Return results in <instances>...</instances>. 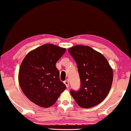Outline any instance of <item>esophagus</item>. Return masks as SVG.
Wrapping results in <instances>:
<instances>
[{
    "label": "esophagus",
    "instance_id": "34e87169",
    "mask_svg": "<svg viewBox=\"0 0 131 131\" xmlns=\"http://www.w3.org/2000/svg\"><path fill=\"white\" fill-rule=\"evenodd\" d=\"M64 83H65V85L66 86V87H67V88H69V81H68V79H66L65 81H64Z\"/></svg>",
    "mask_w": 131,
    "mask_h": 131
}]
</instances>
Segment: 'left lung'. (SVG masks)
Listing matches in <instances>:
<instances>
[{"mask_svg":"<svg viewBox=\"0 0 131 131\" xmlns=\"http://www.w3.org/2000/svg\"><path fill=\"white\" fill-rule=\"evenodd\" d=\"M68 52L77 62L81 79L78 91H71L79 106L89 108L104 100L110 91L113 71L105 56L88 46L76 45Z\"/></svg>","mask_w":131,"mask_h":131,"instance_id":"left-lung-1","label":"left lung"}]
</instances>
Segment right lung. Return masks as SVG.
Here are the masks:
<instances>
[{"instance_id": "obj_1", "label": "right lung", "mask_w": 131, "mask_h": 131, "mask_svg": "<svg viewBox=\"0 0 131 131\" xmlns=\"http://www.w3.org/2000/svg\"><path fill=\"white\" fill-rule=\"evenodd\" d=\"M65 51V48L45 44L29 52L21 63L19 85L26 96L38 106H52L66 89L56 66Z\"/></svg>"}]
</instances>
